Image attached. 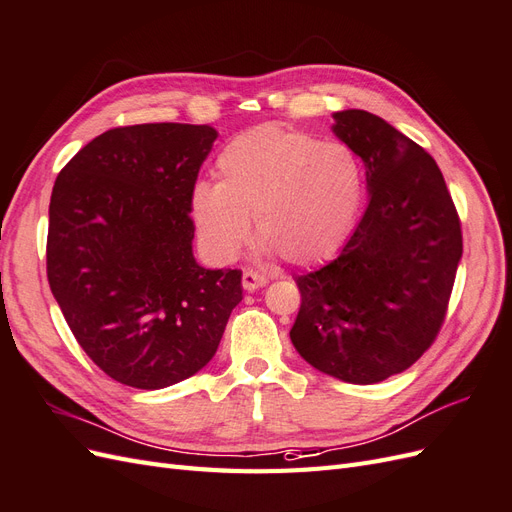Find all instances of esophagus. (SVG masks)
I'll list each match as a JSON object with an SVG mask.
<instances>
[{
    "label": "esophagus",
    "mask_w": 512,
    "mask_h": 512,
    "mask_svg": "<svg viewBox=\"0 0 512 512\" xmlns=\"http://www.w3.org/2000/svg\"><path fill=\"white\" fill-rule=\"evenodd\" d=\"M267 277L260 275L256 271H243V288L245 290H256V288H262L267 286Z\"/></svg>",
    "instance_id": "34e87169"
}]
</instances>
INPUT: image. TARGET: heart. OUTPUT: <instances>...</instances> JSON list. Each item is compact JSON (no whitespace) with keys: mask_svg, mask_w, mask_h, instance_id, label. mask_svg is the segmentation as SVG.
Wrapping results in <instances>:
<instances>
[{"mask_svg":"<svg viewBox=\"0 0 512 512\" xmlns=\"http://www.w3.org/2000/svg\"><path fill=\"white\" fill-rule=\"evenodd\" d=\"M218 183L196 185L192 215L213 256L230 260L250 241V220L267 250L307 267L333 256L354 226L365 177L342 143L280 126L230 141L215 162Z\"/></svg>","mask_w":512,"mask_h":512,"instance_id":"obj_1","label":"heart"}]
</instances>
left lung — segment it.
<instances>
[{"label":"left lung","instance_id":"left-lung-1","mask_svg":"<svg viewBox=\"0 0 512 512\" xmlns=\"http://www.w3.org/2000/svg\"><path fill=\"white\" fill-rule=\"evenodd\" d=\"M333 117V132L365 162L369 205L339 256L297 277L290 339L322 374L374 384L436 342L463 252L461 222L421 145L367 111Z\"/></svg>","mask_w":512,"mask_h":512}]
</instances>
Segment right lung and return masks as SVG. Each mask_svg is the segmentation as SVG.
I'll return each instance as SVG.
<instances>
[{"instance_id": "1", "label": "right lung", "mask_w": 512, "mask_h": 512, "mask_svg": "<svg viewBox=\"0 0 512 512\" xmlns=\"http://www.w3.org/2000/svg\"><path fill=\"white\" fill-rule=\"evenodd\" d=\"M211 126L141 123L87 143L53 185L46 275L72 335L106 376L156 391L203 369L243 299L239 269L192 254Z\"/></svg>"}]
</instances>
